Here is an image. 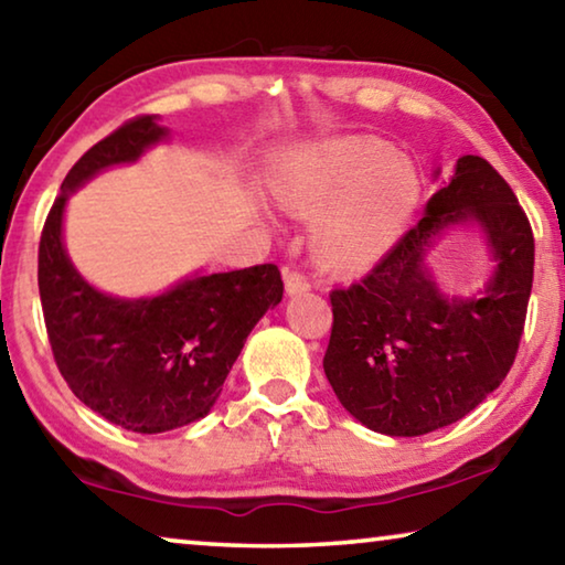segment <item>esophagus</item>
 <instances>
[{
    "label": "esophagus",
    "instance_id": "obj_1",
    "mask_svg": "<svg viewBox=\"0 0 565 565\" xmlns=\"http://www.w3.org/2000/svg\"><path fill=\"white\" fill-rule=\"evenodd\" d=\"M284 281H286V291H289V294H299V291H309L311 289L309 276L301 274V271L286 269L284 271Z\"/></svg>",
    "mask_w": 565,
    "mask_h": 565
}]
</instances>
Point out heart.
Here are the masks:
<instances>
[{
    "label": "heart",
    "mask_w": 565,
    "mask_h": 565,
    "mask_svg": "<svg viewBox=\"0 0 565 565\" xmlns=\"http://www.w3.org/2000/svg\"><path fill=\"white\" fill-rule=\"evenodd\" d=\"M274 194L291 214L319 218L317 248L333 266H359L394 242L420 184L406 159L374 137L309 145L281 161Z\"/></svg>",
    "instance_id": "b5f03b06"
}]
</instances>
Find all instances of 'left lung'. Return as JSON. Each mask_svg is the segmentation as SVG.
I'll return each mask as SVG.
<instances>
[{"label":"left lung","mask_w":565,"mask_h":565,"mask_svg":"<svg viewBox=\"0 0 565 565\" xmlns=\"http://www.w3.org/2000/svg\"><path fill=\"white\" fill-rule=\"evenodd\" d=\"M468 217L500 266L481 300H446L423 256L438 231ZM533 254L531 222L505 179L481 157L458 159L424 218L361 281L329 294L323 371L343 408L386 436H424L471 414L519 353Z\"/></svg>","instance_id":"1"}]
</instances>
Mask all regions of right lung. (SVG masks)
Returning a JSON list of instances; mask_svg holds the SVG:
<instances>
[{
	"label": "right lung",
	"instance_id": "right-lung-1",
	"mask_svg": "<svg viewBox=\"0 0 565 565\" xmlns=\"http://www.w3.org/2000/svg\"><path fill=\"white\" fill-rule=\"evenodd\" d=\"M164 137L167 129L141 114L84 151L46 214L36 271L60 374L82 404L137 434L171 431L206 416L248 331L284 296L276 264L196 276L154 299H114L76 274L62 246L70 191Z\"/></svg>",
	"mask_w": 565,
	"mask_h": 565
}]
</instances>
